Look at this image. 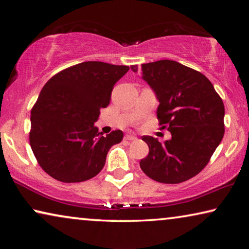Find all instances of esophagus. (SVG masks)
I'll list each match as a JSON object with an SVG mask.
<instances>
[{
	"label": "esophagus",
	"mask_w": 249,
	"mask_h": 249,
	"mask_svg": "<svg viewBox=\"0 0 249 249\" xmlns=\"http://www.w3.org/2000/svg\"><path fill=\"white\" fill-rule=\"evenodd\" d=\"M125 140L128 141V142H133V141H136L137 137L135 136V135H132V134H127L125 135Z\"/></svg>",
	"instance_id": "1"
}]
</instances>
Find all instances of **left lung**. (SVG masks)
<instances>
[{
	"label": "left lung",
	"mask_w": 249,
	"mask_h": 249,
	"mask_svg": "<svg viewBox=\"0 0 249 249\" xmlns=\"http://www.w3.org/2000/svg\"><path fill=\"white\" fill-rule=\"evenodd\" d=\"M137 72L138 67H130ZM142 79L158 100L157 119L171 133L163 144L144 136L149 153L140 166L161 183L191 179L208 165L224 136L225 108L213 84L204 74L174 60L142 66Z\"/></svg>",
	"instance_id": "obj_1"
}]
</instances>
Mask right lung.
Masks as SVG:
<instances>
[{
  "mask_svg": "<svg viewBox=\"0 0 249 249\" xmlns=\"http://www.w3.org/2000/svg\"><path fill=\"white\" fill-rule=\"evenodd\" d=\"M129 70L101 61H86L48 80L31 112L29 142L40 167L61 182L93 178L103 169L122 130L102 136L94 123L107 107L114 84Z\"/></svg>",
  "mask_w": 249,
  "mask_h": 249,
  "instance_id": "right-lung-1",
  "label": "right lung"
}]
</instances>
